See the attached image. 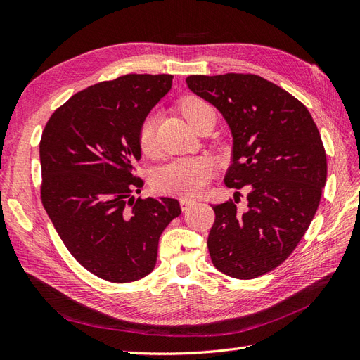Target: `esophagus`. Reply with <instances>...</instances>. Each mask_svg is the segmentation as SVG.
Masks as SVG:
<instances>
[{"mask_svg": "<svg viewBox=\"0 0 360 360\" xmlns=\"http://www.w3.org/2000/svg\"><path fill=\"white\" fill-rule=\"evenodd\" d=\"M193 205H196V200L188 199V198H184V199H181V208H182V211H187V210H190Z\"/></svg>", "mask_w": 360, "mask_h": 360, "instance_id": "obj_1", "label": "esophagus"}]
</instances>
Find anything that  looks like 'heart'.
Instances as JSON below:
<instances>
[{
	"label": "heart",
	"instance_id": "heart-1",
	"mask_svg": "<svg viewBox=\"0 0 360 360\" xmlns=\"http://www.w3.org/2000/svg\"><path fill=\"white\" fill-rule=\"evenodd\" d=\"M211 109L204 100L187 98L182 101V112L190 123L202 112ZM156 120L155 114L147 115L140 126L138 132V143L141 150L152 155L156 147ZM216 172L214 162L205 156H195V158H178L162 165L156 170L153 176V187L161 193H169L174 196L195 198L205 190L208 182Z\"/></svg>",
	"mask_w": 360,
	"mask_h": 360
}]
</instances>
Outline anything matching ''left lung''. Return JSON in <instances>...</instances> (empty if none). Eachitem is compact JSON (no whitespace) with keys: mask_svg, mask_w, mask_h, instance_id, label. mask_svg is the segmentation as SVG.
Returning <instances> with one entry per match:
<instances>
[{"mask_svg":"<svg viewBox=\"0 0 360 360\" xmlns=\"http://www.w3.org/2000/svg\"><path fill=\"white\" fill-rule=\"evenodd\" d=\"M187 86L219 109L233 135L225 186H248V208L213 205L208 251L216 269L251 280L293 252L315 216L327 181V156L307 108L255 75L190 76Z\"/></svg>","mask_w":360,"mask_h":360,"instance_id":"obj_1","label":"left lung"}]
</instances>
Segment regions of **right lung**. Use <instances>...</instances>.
<instances>
[{"label": "right lung", "mask_w": 360, "mask_h": 360, "mask_svg": "<svg viewBox=\"0 0 360 360\" xmlns=\"http://www.w3.org/2000/svg\"><path fill=\"white\" fill-rule=\"evenodd\" d=\"M172 79L100 82L54 110L42 132V205L71 255L110 283L149 275L162 231L181 214L176 199L134 198L144 184L134 174L141 158L138 132Z\"/></svg>", "instance_id": "obj_1"}]
</instances>
